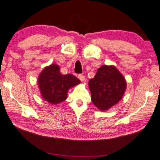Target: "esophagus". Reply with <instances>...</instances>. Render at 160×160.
Returning a JSON list of instances; mask_svg holds the SVG:
<instances>
[{"label": "esophagus", "instance_id": "34e87169", "mask_svg": "<svg viewBox=\"0 0 160 160\" xmlns=\"http://www.w3.org/2000/svg\"><path fill=\"white\" fill-rule=\"evenodd\" d=\"M78 78H79L80 80L82 81V82H83V81H85V76L82 75H78Z\"/></svg>", "mask_w": 160, "mask_h": 160}]
</instances>
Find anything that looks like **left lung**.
I'll return each instance as SVG.
<instances>
[{
	"instance_id": "obj_1",
	"label": "left lung",
	"mask_w": 160,
	"mask_h": 160,
	"mask_svg": "<svg viewBox=\"0 0 160 160\" xmlns=\"http://www.w3.org/2000/svg\"><path fill=\"white\" fill-rule=\"evenodd\" d=\"M88 86L91 101L101 111H107L122 99L127 83L122 73L113 65H102Z\"/></svg>"
}]
</instances>
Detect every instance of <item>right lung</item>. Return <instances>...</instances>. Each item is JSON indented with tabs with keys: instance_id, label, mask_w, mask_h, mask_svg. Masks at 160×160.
Wrapping results in <instances>:
<instances>
[{
	"instance_id": "right-lung-1",
	"label": "right lung",
	"mask_w": 160,
	"mask_h": 160,
	"mask_svg": "<svg viewBox=\"0 0 160 160\" xmlns=\"http://www.w3.org/2000/svg\"><path fill=\"white\" fill-rule=\"evenodd\" d=\"M80 83V80L72 74L62 75L60 67L57 64L45 67L38 78L42 98L53 105L66 100L69 89Z\"/></svg>"
}]
</instances>
